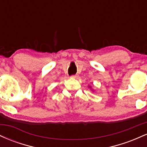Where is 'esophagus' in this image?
<instances>
[{"mask_svg":"<svg viewBox=\"0 0 147 147\" xmlns=\"http://www.w3.org/2000/svg\"><path fill=\"white\" fill-rule=\"evenodd\" d=\"M71 77H72V78L76 79V78H77V77H78V75H72Z\"/></svg>","mask_w":147,"mask_h":147,"instance_id":"esophagus-1","label":"esophagus"}]
</instances>
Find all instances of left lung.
I'll return each instance as SVG.
<instances>
[{"label":"left lung","instance_id":"1","mask_svg":"<svg viewBox=\"0 0 147 147\" xmlns=\"http://www.w3.org/2000/svg\"><path fill=\"white\" fill-rule=\"evenodd\" d=\"M89 88H91V86H89ZM92 92H93V90H92Z\"/></svg>","mask_w":147,"mask_h":147}]
</instances>
